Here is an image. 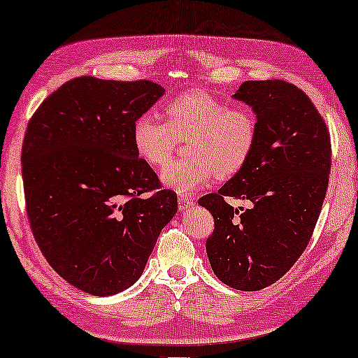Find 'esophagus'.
<instances>
[{"instance_id": "34e87169", "label": "esophagus", "mask_w": 358, "mask_h": 358, "mask_svg": "<svg viewBox=\"0 0 358 358\" xmlns=\"http://www.w3.org/2000/svg\"><path fill=\"white\" fill-rule=\"evenodd\" d=\"M178 202H179V208L180 210H187V208H190L194 205V199L190 197V195L180 194L179 199H178Z\"/></svg>"}]
</instances>
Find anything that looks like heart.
<instances>
[{
  "label": "heart",
  "instance_id": "heart-1",
  "mask_svg": "<svg viewBox=\"0 0 358 358\" xmlns=\"http://www.w3.org/2000/svg\"><path fill=\"white\" fill-rule=\"evenodd\" d=\"M166 122L145 114L134 122L131 140L145 163L161 168L173 158L179 140L187 138V158L161 173L163 182L179 192L207 184L213 176L228 179L248 164L256 150L259 125L244 107H229L205 91H187L166 106Z\"/></svg>",
  "mask_w": 358,
  "mask_h": 358
}]
</instances>
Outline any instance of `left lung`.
I'll use <instances>...</instances> for the list:
<instances>
[{
	"label": "left lung",
	"instance_id": "obj_1",
	"mask_svg": "<svg viewBox=\"0 0 358 358\" xmlns=\"http://www.w3.org/2000/svg\"><path fill=\"white\" fill-rule=\"evenodd\" d=\"M233 97L256 112V150L199 203L215 220L205 244L215 275L256 292L285 275L310 243L329 185L331 136L310 97L292 83L244 81ZM227 196L253 205L236 210Z\"/></svg>",
	"mask_w": 358,
	"mask_h": 358
}]
</instances>
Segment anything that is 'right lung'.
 Listing matches in <instances>:
<instances>
[{"mask_svg": "<svg viewBox=\"0 0 358 358\" xmlns=\"http://www.w3.org/2000/svg\"><path fill=\"white\" fill-rule=\"evenodd\" d=\"M153 81L80 76L38 106L22 143L34 238L73 287L115 295L138 280L178 195L138 158L131 129L161 96Z\"/></svg>", "mask_w": 358, "mask_h": 358, "instance_id": "add662e5", "label": "right lung"}]
</instances>
